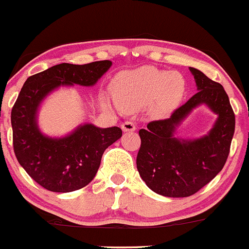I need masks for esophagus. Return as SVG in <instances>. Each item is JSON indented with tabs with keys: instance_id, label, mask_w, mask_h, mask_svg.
Wrapping results in <instances>:
<instances>
[{
	"instance_id": "obj_1",
	"label": "esophagus",
	"mask_w": 249,
	"mask_h": 249,
	"mask_svg": "<svg viewBox=\"0 0 249 249\" xmlns=\"http://www.w3.org/2000/svg\"><path fill=\"white\" fill-rule=\"evenodd\" d=\"M121 128H122V130H124V132H134V130L137 129V128H135V124H133V122H130V121L124 122V124H122V125H121Z\"/></svg>"
}]
</instances>
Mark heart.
<instances>
[{"label": "heart", "instance_id": "obj_1", "mask_svg": "<svg viewBox=\"0 0 249 249\" xmlns=\"http://www.w3.org/2000/svg\"><path fill=\"white\" fill-rule=\"evenodd\" d=\"M186 92L181 74L152 66L120 73L112 83V94L122 111H135L148 106L153 114L165 116L176 109Z\"/></svg>", "mask_w": 249, "mask_h": 249}]
</instances>
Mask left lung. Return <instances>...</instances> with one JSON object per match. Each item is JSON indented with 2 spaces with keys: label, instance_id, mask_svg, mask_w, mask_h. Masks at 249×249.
Returning a JSON list of instances; mask_svg holds the SVG:
<instances>
[{
  "label": "left lung",
  "instance_id": "1",
  "mask_svg": "<svg viewBox=\"0 0 249 249\" xmlns=\"http://www.w3.org/2000/svg\"><path fill=\"white\" fill-rule=\"evenodd\" d=\"M196 93L174 111L170 119L153 121L139 130L142 146L137 168L146 186L169 198L196 193L224 166L235 130V115L223 86L199 69L189 67ZM205 105L216 115L207 135L200 138L176 135L183 121L196 107Z\"/></svg>",
  "mask_w": 249,
  "mask_h": 249
}]
</instances>
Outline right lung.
Instances as JSON below:
<instances>
[{"mask_svg": "<svg viewBox=\"0 0 249 249\" xmlns=\"http://www.w3.org/2000/svg\"><path fill=\"white\" fill-rule=\"evenodd\" d=\"M111 65V61L61 63L25 81L12 109L13 146L20 165L48 191L69 193L87 186L106 148L122 137V130L83 124L62 137H50L38 124L40 107L60 87L94 86Z\"/></svg>", "mask_w": 249, "mask_h": 249, "instance_id": "1", "label": "right lung"}]
</instances>
